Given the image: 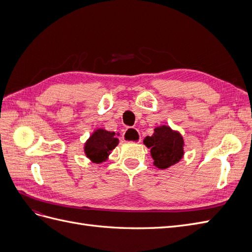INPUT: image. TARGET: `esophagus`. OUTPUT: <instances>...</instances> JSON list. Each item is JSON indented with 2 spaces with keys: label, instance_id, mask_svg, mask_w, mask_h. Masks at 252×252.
I'll use <instances>...</instances> for the list:
<instances>
[{
  "label": "esophagus",
  "instance_id": "obj_1",
  "mask_svg": "<svg viewBox=\"0 0 252 252\" xmlns=\"http://www.w3.org/2000/svg\"><path fill=\"white\" fill-rule=\"evenodd\" d=\"M123 140L124 142H129V143H140L141 135L136 129L129 128L123 134Z\"/></svg>",
  "mask_w": 252,
  "mask_h": 252
}]
</instances>
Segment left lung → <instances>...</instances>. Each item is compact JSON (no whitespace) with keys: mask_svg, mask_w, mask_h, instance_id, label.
Returning a JSON list of instances; mask_svg holds the SVG:
<instances>
[{"mask_svg":"<svg viewBox=\"0 0 252 252\" xmlns=\"http://www.w3.org/2000/svg\"><path fill=\"white\" fill-rule=\"evenodd\" d=\"M150 148L154 165L158 169H167L179 163L184 157V139L179 130L168 125H161L154 129V134L143 141Z\"/></svg>","mask_w":252,"mask_h":252,"instance_id":"1","label":"left lung"}]
</instances>
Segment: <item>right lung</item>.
<instances>
[{
	"label": "right lung",
	"mask_w": 252,
	"mask_h": 252,
	"mask_svg": "<svg viewBox=\"0 0 252 252\" xmlns=\"http://www.w3.org/2000/svg\"><path fill=\"white\" fill-rule=\"evenodd\" d=\"M119 132L108 131L104 128L95 129L84 144V154L93 163L106 162L111 151L119 145Z\"/></svg>",
	"instance_id": "1"
}]
</instances>
